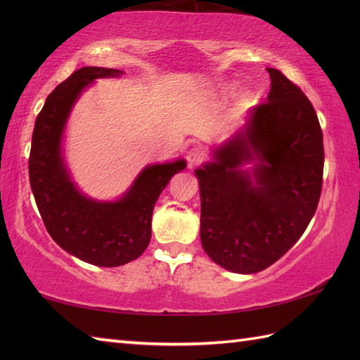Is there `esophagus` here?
I'll list each match as a JSON object with an SVG mask.
<instances>
[{"label": "esophagus", "instance_id": "1", "mask_svg": "<svg viewBox=\"0 0 360 360\" xmlns=\"http://www.w3.org/2000/svg\"><path fill=\"white\" fill-rule=\"evenodd\" d=\"M187 164H188V167L192 168V167H196V165H200L202 160H204V158H205V155H204V151L201 150V148H190L188 151H187Z\"/></svg>", "mask_w": 360, "mask_h": 360}]
</instances>
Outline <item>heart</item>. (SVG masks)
Returning a JSON list of instances; mask_svg holds the SVG:
<instances>
[{"mask_svg": "<svg viewBox=\"0 0 360 360\" xmlns=\"http://www.w3.org/2000/svg\"><path fill=\"white\" fill-rule=\"evenodd\" d=\"M218 88H219L221 93H227V91L232 89V85H229V83H224V85H219Z\"/></svg>", "mask_w": 360, "mask_h": 360, "instance_id": "obj_1", "label": "heart"}]
</instances>
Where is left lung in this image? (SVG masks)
Returning <instances> with one entry per match:
<instances>
[{"label":"left lung","mask_w":360,"mask_h":360,"mask_svg":"<svg viewBox=\"0 0 360 360\" xmlns=\"http://www.w3.org/2000/svg\"><path fill=\"white\" fill-rule=\"evenodd\" d=\"M267 72V102L195 170L202 249L235 274L259 272L285 255L322 192L323 134L314 106L278 70Z\"/></svg>","instance_id":"left-lung-1"}]
</instances>
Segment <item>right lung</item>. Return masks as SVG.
<instances>
[{
  "mask_svg": "<svg viewBox=\"0 0 360 360\" xmlns=\"http://www.w3.org/2000/svg\"><path fill=\"white\" fill-rule=\"evenodd\" d=\"M124 71L85 66L52 91L37 116L29 156V181L46 231L68 254L94 266L116 267L139 258L151 238V217L159 195L184 159L151 164L116 201H98L74 184L63 155L70 114L96 79Z\"/></svg>",
  "mask_w": 360,
  "mask_h": 360,
  "instance_id": "right-lung-1",
  "label": "right lung"
}]
</instances>
